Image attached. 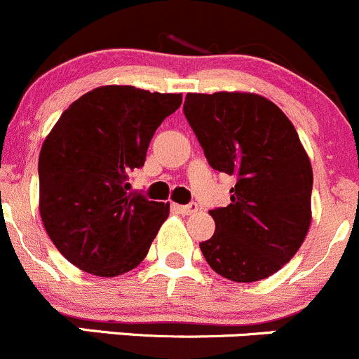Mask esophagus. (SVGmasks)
Wrapping results in <instances>:
<instances>
[{
	"mask_svg": "<svg viewBox=\"0 0 359 359\" xmlns=\"http://www.w3.org/2000/svg\"><path fill=\"white\" fill-rule=\"evenodd\" d=\"M172 208H175L178 212H181V215H194V212H197L198 205L197 202H190V204H184V205L175 204Z\"/></svg>",
	"mask_w": 359,
	"mask_h": 359,
	"instance_id": "obj_1",
	"label": "esophagus"
}]
</instances>
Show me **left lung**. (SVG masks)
<instances>
[{
    "label": "left lung",
    "instance_id": "left-lung-1",
    "mask_svg": "<svg viewBox=\"0 0 359 359\" xmlns=\"http://www.w3.org/2000/svg\"><path fill=\"white\" fill-rule=\"evenodd\" d=\"M183 113L209 165L236 176L230 204L209 211L216 223L201 243L223 278H269L299 251L311 225L312 168L288 116L248 92L187 94Z\"/></svg>",
    "mask_w": 359,
    "mask_h": 359
}]
</instances>
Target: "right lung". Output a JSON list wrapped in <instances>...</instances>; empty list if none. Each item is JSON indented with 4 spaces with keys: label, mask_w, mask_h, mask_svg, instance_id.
<instances>
[{
    "label": "right lung",
    "mask_w": 359,
    "mask_h": 359,
    "mask_svg": "<svg viewBox=\"0 0 359 359\" xmlns=\"http://www.w3.org/2000/svg\"><path fill=\"white\" fill-rule=\"evenodd\" d=\"M180 106L181 94L106 85L76 99L47 136L38 161L41 222L78 269L115 278L147 257L169 204L127 191V180Z\"/></svg>",
    "instance_id": "add662e5"
}]
</instances>
